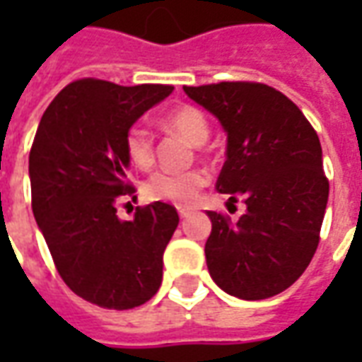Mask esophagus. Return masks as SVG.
Wrapping results in <instances>:
<instances>
[{
	"instance_id": "esophagus-1",
	"label": "esophagus",
	"mask_w": 362,
	"mask_h": 362,
	"mask_svg": "<svg viewBox=\"0 0 362 362\" xmlns=\"http://www.w3.org/2000/svg\"><path fill=\"white\" fill-rule=\"evenodd\" d=\"M178 215H180V219H184L188 215V209H178Z\"/></svg>"
}]
</instances>
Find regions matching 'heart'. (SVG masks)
Here are the masks:
<instances>
[{"mask_svg":"<svg viewBox=\"0 0 362 362\" xmlns=\"http://www.w3.org/2000/svg\"><path fill=\"white\" fill-rule=\"evenodd\" d=\"M160 124L165 129L180 134L196 145L204 143L209 137V119L204 110L194 104H182L178 108L166 112ZM124 151L127 160L139 170H149L155 165V139L149 129L141 124H132L126 129ZM205 184H207V174L204 170H188V173L158 170L151 174L143 184V197L149 202H163L176 207H186L196 202Z\"/></svg>","mask_w":362,"mask_h":362,"instance_id":"b5f03b06","label":"heart"}]
</instances>
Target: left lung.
Returning a JSON list of instances; mask_svg holds the SVG:
<instances>
[{
	"label": "left lung",
	"mask_w": 362,
	"mask_h": 362,
	"mask_svg": "<svg viewBox=\"0 0 362 362\" xmlns=\"http://www.w3.org/2000/svg\"><path fill=\"white\" fill-rule=\"evenodd\" d=\"M184 93L221 119L227 160L217 189L246 204L236 223L207 211L213 281L244 300L279 295L303 275L320 243L329 182L318 134L291 98L266 83L223 81Z\"/></svg>",
	"instance_id": "1"
}]
</instances>
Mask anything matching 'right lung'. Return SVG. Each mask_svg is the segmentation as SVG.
Returning <instances> with one entry per match:
<instances>
[{"label": "right lung", "mask_w": 362, "mask_h": 362, "mask_svg": "<svg viewBox=\"0 0 362 362\" xmlns=\"http://www.w3.org/2000/svg\"><path fill=\"white\" fill-rule=\"evenodd\" d=\"M173 89L77 79L59 90L36 129L28 155L35 219L59 277L96 306L135 308L160 287L178 213L155 202L135 207L134 221H119L116 204L135 197L124 134Z\"/></svg>", "instance_id": "1"}]
</instances>
